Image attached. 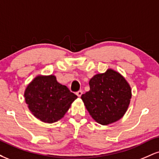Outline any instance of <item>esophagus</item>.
Listing matches in <instances>:
<instances>
[{
    "instance_id": "esophagus-1",
    "label": "esophagus",
    "mask_w": 159,
    "mask_h": 159,
    "mask_svg": "<svg viewBox=\"0 0 159 159\" xmlns=\"http://www.w3.org/2000/svg\"><path fill=\"white\" fill-rule=\"evenodd\" d=\"M82 94H83V91H82V90H78V92L76 93V95H77L78 97H80V96H81Z\"/></svg>"
}]
</instances>
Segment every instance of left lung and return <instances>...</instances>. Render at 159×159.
<instances>
[{
  "label": "left lung",
  "instance_id": "left-lung-1",
  "mask_svg": "<svg viewBox=\"0 0 159 159\" xmlns=\"http://www.w3.org/2000/svg\"><path fill=\"white\" fill-rule=\"evenodd\" d=\"M89 84L90 90L81 98L93 119L103 125L121 119L132 98L130 85L123 76L109 69L94 75Z\"/></svg>",
  "mask_w": 159,
  "mask_h": 159
}]
</instances>
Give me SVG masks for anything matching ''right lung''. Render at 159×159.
<instances>
[{"label": "right lung", "mask_w": 159, "mask_h": 159, "mask_svg": "<svg viewBox=\"0 0 159 159\" xmlns=\"http://www.w3.org/2000/svg\"><path fill=\"white\" fill-rule=\"evenodd\" d=\"M25 102L35 117L52 123L63 117L78 98L68 87L57 81L54 75H39L27 85Z\"/></svg>", "instance_id": "add662e5"}]
</instances>
